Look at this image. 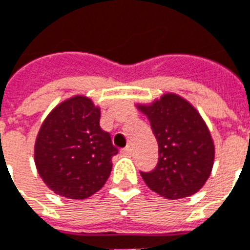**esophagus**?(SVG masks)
<instances>
[{
    "label": "esophagus",
    "mask_w": 250,
    "mask_h": 250,
    "mask_svg": "<svg viewBox=\"0 0 250 250\" xmlns=\"http://www.w3.org/2000/svg\"><path fill=\"white\" fill-rule=\"evenodd\" d=\"M123 154L126 156H130L131 154H133V148H131L130 146L125 147V148H123Z\"/></svg>",
    "instance_id": "obj_1"
}]
</instances>
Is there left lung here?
<instances>
[{"label": "left lung", "instance_id": "left-lung-1", "mask_svg": "<svg viewBox=\"0 0 250 250\" xmlns=\"http://www.w3.org/2000/svg\"><path fill=\"white\" fill-rule=\"evenodd\" d=\"M137 107L147 116L159 146L155 169L141 172L143 181L167 199L197 193L208 181L215 158L211 134L198 111L176 94Z\"/></svg>", "mask_w": 250, "mask_h": 250}]
</instances>
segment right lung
<instances>
[{
    "label": "right lung",
    "instance_id": "add662e5",
    "mask_svg": "<svg viewBox=\"0 0 250 250\" xmlns=\"http://www.w3.org/2000/svg\"><path fill=\"white\" fill-rule=\"evenodd\" d=\"M117 152L109 133L100 127V108L77 95L44 120L35 142V164L56 194L84 199L103 188Z\"/></svg>",
    "mask_w": 250,
    "mask_h": 250
}]
</instances>
